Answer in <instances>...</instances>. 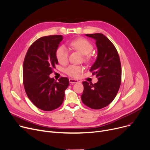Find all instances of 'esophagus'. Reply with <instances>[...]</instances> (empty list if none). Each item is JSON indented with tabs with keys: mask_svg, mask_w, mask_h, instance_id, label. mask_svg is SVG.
<instances>
[{
	"mask_svg": "<svg viewBox=\"0 0 150 150\" xmlns=\"http://www.w3.org/2000/svg\"><path fill=\"white\" fill-rule=\"evenodd\" d=\"M69 83H76L78 82V81L77 80H76V79H69Z\"/></svg>",
	"mask_w": 150,
	"mask_h": 150,
	"instance_id": "obj_1",
	"label": "esophagus"
}]
</instances>
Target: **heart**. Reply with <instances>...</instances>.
<instances>
[{"label": "heart", "mask_w": 150, "mask_h": 150, "mask_svg": "<svg viewBox=\"0 0 150 150\" xmlns=\"http://www.w3.org/2000/svg\"><path fill=\"white\" fill-rule=\"evenodd\" d=\"M73 50L79 51L83 55H85V60L88 61L91 59L89 54L93 49L91 43L84 38H78L70 42L69 44ZM56 56L59 63L65 64L68 59V52L65 47L62 45L59 47L56 51ZM83 71V67L82 66L70 65L65 70V72L70 76L77 77Z\"/></svg>", "instance_id": "obj_1"}]
</instances>
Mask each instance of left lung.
Instances as JSON below:
<instances>
[{"label":"left lung","mask_w":150,"mask_h":150,"mask_svg":"<svg viewBox=\"0 0 150 150\" xmlns=\"http://www.w3.org/2000/svg\"><path fill=\"white\" fill-rule=\"evenodd\" d=\"M85 36L96 40L98 56L90 71L96 74L98 81L93 84L83 82L82 102L92 109L99 110L114 99L121 82V64L118 52L112 42L103 34Z\"/></svg>","instance_id":"1"}]
</instances>
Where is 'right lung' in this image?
Masks as SVG:
<instances>
[{"mask_svg": "<svg viewBox=\"0 0 150 150\" xmlns=\"http://www.w3.org/2000/svg\"><path fill=\"white\" fill-rule=\"evenodd\" d=\"M62 40V35L39 38L29 48L24 59L25 90L35 106L43 111L59 108L63 103L65 91L69 85L67 77H61L56 82L49 76L58 64L56 51Z\"/></svg>", "mask_w": 150, "mask_h": 150, "instance_id": "right-lung-1", "label": "right lung"}]
</instances>
